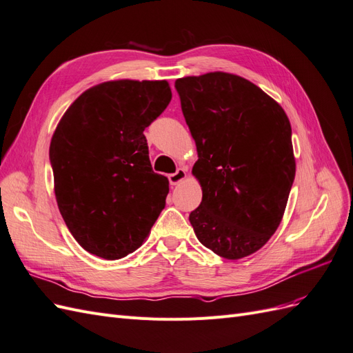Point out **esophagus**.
I'll return each instance as SVG.
<instances>
[{
  "label": "esophagus",
  "mask_w": 353,
  "mask_h": 353,
  "mask_svg": "<svg viewBox=\"0 0 353 353\" xmlns=\"http://www.w3.org/2000/svg\"><path fill=\"white\" fill-rule=\"evenodd\" d=\"M187 178V169L185 168H178L175 174L169 175V183L170 185H176L181 181H184Z\"/></svg>",
  "instance_id": "1"
}]
</instances>
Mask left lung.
Returning <instances> with one entry per match:
<instances>
[{
    "instance_id": "8db88e82",
    "label": "left lung",
    "mask_w": 353,
    "mask_h": 353,
    "mask_svg": "<svg viewBox=\"0 0 353 353\" xmlns=\"http://www.w3.org/2000/svg\"><path fill=\"white\" fill-rule=\"evenodd\" d=\"M175 88L196 141L199 241L223 259L258 252L279 228L296 175L290 121L268 94L239 74L179 78Z\"/></svg>"
}]
</instances>
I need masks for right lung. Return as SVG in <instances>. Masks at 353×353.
Returning <instances> with one entry per match:
<instances>
[{
    "instance_id": "1",
    "label": "right lung",
    "mask_w": 353,
    "mask_h": 353,
    "mask_svg": "<svg viewBox=\"0 0 353 353\" xmlns=\"http://www.w3.org/2000/svg\"><path fill=\"white\" fill-rule=\"evenodd\" d=\"M170 99L168 81L101 82L69 105L52 134L59 210L74 240L99 258L137 250L165 208L169 181L153 172L143 132Z\"/></svg>"
}]
</instances>
